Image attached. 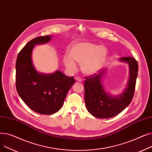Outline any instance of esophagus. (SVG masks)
<instances>
[{"label": "esophagus", "mask_w": 152, "mask_h": 152, "mask_svg": "<svg viewBox=\"0 0 152 152\" xmlns=\"http://www.w3.org/2000/svg\"><path fill=\"white\" fill-rule=\"evenodd\" d=\"M75 80L77 81H79V82H81L83 81L82 79L80 77H78V76L75 77Z\"/></svg>", "instance_id": "esophagus-1"}]
</instances>
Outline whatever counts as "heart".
I'll return each mask as SVG.
<instances>
[{
	"instance_id": "heart-1",
	"label": "heart",
	"mask_w": 152,
	"mask_h": 152,
	"mask_svg": "<svg viewBox=\"0 0 152 152\" xmlns=\"http://www.w3.org/2000/svg\"><path fill=\"white\" fill-rule=\"evenodd\" d=\"M107 49L103 45L90 42H81L74 44L69 50V56L63 58V63L70 71H75V61L81 64V69L85 75H93L104 65L107 57Z\"/></svg>"
}]
</instances>
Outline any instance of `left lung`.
<instances>
[{
    "label": "left lung",
    "instance_id": "left-lung-1",
    "mask_svg": "<svg viewBox=\"0 0 152 152\" xmlns=\"http://www.w3.org/2000/svg\"><path fill=\"white\" fill-rule=\"evenodd\" d=\"M119 60L128 63L129 79L127 88L116 97L108 94L102 84V78L105 69L99 70L98 73L85 77V103L87 111L94 116L99 118L113 117L128 106L131 102L136 84L138 73V63L131 57H121Z\"/></svg>",
    "mask_w": 152,
    "mask_h": 152
}]
</instances>
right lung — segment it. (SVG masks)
I'll use <instances>...</instances> for the list:
<instances>
[{"label": "right lung", "instance_id": "right-lung-1", "mask_svg": "<svg viewBox=\"0 0 152 152\" xmlns=\"http://www.w3.org/2000/svg\"><path fill=\"white\" fill-rule=\"evenodd\" d=\"M52 36L32 39L19 52L16 62V88L20 97L32 110L42 115H52L61 108L66 94L75 83L59 71L50 75L35 69L31 53L35 44H45Z\"/></svg>", "mask_w": 152, "mask_h": 152}]
</instances>
